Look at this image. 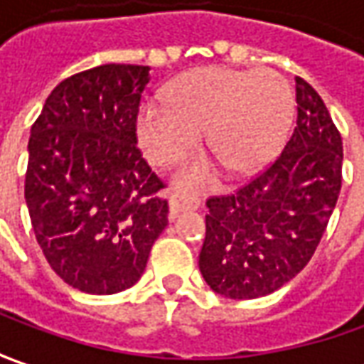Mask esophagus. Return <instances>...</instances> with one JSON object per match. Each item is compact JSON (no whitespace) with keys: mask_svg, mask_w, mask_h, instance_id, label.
<instances>
[{"mask_svg":"<svg viewBox=\"0 0 364 364\" xmlns=\"http://www.w3.org/2000/svg\"><path fill=\"white\" fill-rule=\"evenodd\" d=\"M199 207V199L193 197V195H171L169 201V220H175L179 218L183 211H191V209H197Z\"/></svg>","mask_w":364,"mask_h":364,"instance_id":"1","label":"esophagus"}]
</instances>
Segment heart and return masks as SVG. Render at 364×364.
I'll use <instances>...</instances> for the list:
<instances>
[{
  "mask_svg": "<svg viewBox=\"0 0 364 364\" xmlns=\"http://www.w3.org/2000/svg\"><path fill=\"white\" fill-rule=\"evenodd\" d=\"M292 95L286 82L269 72L197 68L165 88V107L146 105L139 114V141L146 159L165 167L203 141L215 161L233 175L266 167L282 149L292 120ZM211 161H193L181 173L185 185L213 179Z\"/></svg>",
  "mask_w": 364,
  "mask_h": 364,
  "instance_id": "obj_1",
  "label": "heart"
}]
</instances>
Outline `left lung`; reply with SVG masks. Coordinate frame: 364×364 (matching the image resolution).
<instances>
[{"label": "left lung", "instance_id": "8db88e82", "mask_svg": "<svg viewBox=\"0 0 364 364\" xmlns=\"http://www.w3.org/2000/svg\"><path fill=\"white\" fill-rule=\"evenodd\" d=\"M294 132L244 187L207 199L199 269L218 294L268 296L314 256L343 183V139L328 108L296 76Z\"/></svg>", "mask_w": 364, "mask_h": 364}]
</instances>
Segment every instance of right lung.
<instances>
[{
    "mask_svg": "<svg viewBox=\"0 0 364 364\" xmlns=\"http://www.w3.org/2000/svg\"><path fill=\"white\" fill-rule=\"evenodd\" d=\"M149 66L105 64L62 80L32 124L26 203L48 264L86 294L139 282L167 228L165 183L136 146Z\"/></svg>",
    "mask_w": 364,
    "mask_h": 364,
    "instance_id": "1",
    "label": "right lung"
}]
</instances>
